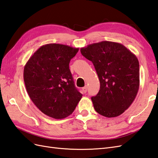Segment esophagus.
<instances>
[{
    "label": "esophagus",
    "mask_w": 158,
    "mask_h": 158,
    "mask_svg": "<svg viewBox=\"0 0 158 158\" xmlns=\"http://www.w3.org/2000/svg\"><path fill=\"white\" fill-rule=\"evenodd\" d=\"M82 90H83V92L84 93H87V86H85V87H83Z\"/></svg>",
    "instance_id": "obj_1"
}]
</instances>
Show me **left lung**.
<instances>
[{"instance_id":"left-lung-1","label":"left lung","mask_w":158,"mask_h":158,"mask_svg":"<svg viewBox=\"0 0 158 158\" xmlns=\"http://www.w3.org/2000/svg\"><path fill=\"white\" fill-rule=\"evenodd\" d=\"M81 53L91 61L100 81V90L91 100L94 109L107 118L128 109L139 86L138 58L123 44L102 41L88 45Z\"/></svg>"}]
</instances>
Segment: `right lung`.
<instances>
[{"mask_svg": "<svg viewBox=\"0 0 158 158\" xmlns=\"http://www.w3.org/2000/svg\"><path fill=\"white\" fill-rule=\"evenodd\" d=\"M79 48L48 44L31 56L24 69L27 93L44 114L63 119L72 114L83 94L75 86L69 67Z\"/></svg>", "mask_w": 158, "mask_h": 158, "instance_id": "1", "label": "right lung"}]
</instances>
